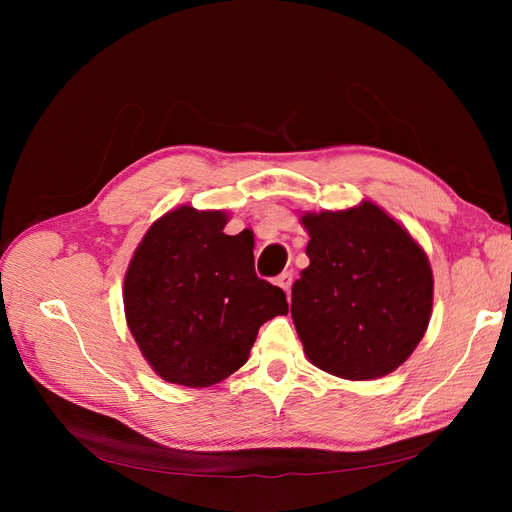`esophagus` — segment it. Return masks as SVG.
Returning a JSON list of instances; mask_svg holds the SVG:
<instances>
[{"instance_id":"obj_1","label":"esophagus","mask_w":512,"mask_h":512,"mask_svg":"<svg viewBox=\"0 0 512 512\" xmlns=\"http://www.w3.org/2000/svg\"><path fill=\"white\" fill-rule=\"evenodd\" d=\"M277 286L284 288L286 294H290V288H292V273H290V271H284L282 275H277Z\"/></svg>"}]
</instances>
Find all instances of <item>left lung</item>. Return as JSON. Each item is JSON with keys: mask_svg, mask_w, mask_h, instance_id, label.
<instances>
[{"mask_svg": "<svg viewBox=\"0 0 512 512\" xmlns=\"http://www.w3.org/2000/svg\"><path fill=\"white\" fill-rule=\"evenodd\" d=\"M309 267L290 314L307 359L346 380L391 374L421 342L433 303L425 252L380 207L303 215Z\"/></svg>", "mask_w": 512, "mask_h": 512, "instance_id": "8db88e82", "label": "left lung"}]
</instances>
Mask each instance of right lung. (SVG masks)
Instances as JSON below:
<instances>
[{
    "mask_svg": "<svg viewBox=\"0 0 512 512\" xmlns=\"http://www.w3.org/2000/svg\"><path fill=\"white\" fill-rule=\"evenodd\" d=\"M224 211L179 207L136 247L123 286L128 327L166 382L211 386L247 361L258 329L288 314L286 292L260 280L250 230L226 235Z\"/></svg>",
    "mask_w": 512,
    "mask_h": 512,
    "instance_id": "right-lung-1",
    "label": "right lung"
}]
</instances>
